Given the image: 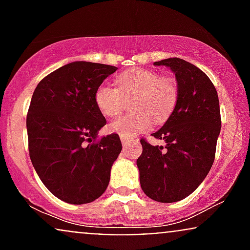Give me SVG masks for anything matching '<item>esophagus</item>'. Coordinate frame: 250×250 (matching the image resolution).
<instances>
[{
	"label": "esophagus",
	"instance_id": "34e87169",
	"mask_svg": "<svg viewBox=\"0 0 250 250\" xmlns=\"http://www.w3.org/2000/svg\"><path fill=\"white\" fill-rule=\"evenodd\" d=\"M130 140L131 139H129V137H127V136H121V142H122L123 146H127L128 142L130 141Z\"/></svg>",
	"mask_w": 250,
	"mask_h": 250
}]
</instances>
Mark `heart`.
<instances>
[{"mask_svg":"<svg viewBox=\"0 0 250 250\" xmlns=\"http://www.w3.org/2000/svg\"><path fill=\"white\" fill-rule=\"evenodd\" d=\"M116 87L101 84L95 91V103L103 115L114 117L122 113L131 101L133 113L114 120L109 125L113 133L133 136L148 130L155 123L170 116L177 102L179 91L175 83L161 77L157 71L135 68L116 79Z\"/></svg>","mask_w":250,"mask_h":250,"instance_id":"heart-1","label":"heart"}]
</instances>
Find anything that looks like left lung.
Here are the masks:
<instances>
[{
	"mask_svg": "<svg viewBox=\"0 0 250 250\" xmlns=\"http://www.w3.org/2000/svg\"><path fill=\"white\" fill-rule=\"evenodd\" d=\"M175 73L177 102L155 139L166 147L141 139L142 154L136 165L143 193L157 202L170 203L187 197L202 183L215 159L221 129L220 103L210 79L179 57L154 62Z\"/></svg>",
	"mask_w": 250,
	"mask_h": 250,
	"instance_id": "left-lung-1",
	"label": "left lung"
}]
</instances>
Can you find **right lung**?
Returning <instances> with one entry per match:
<instances>
[{
	"label": "right lung",
	"mask_w": 250,
	"mask_h": 250,
	"mask_svg": "<svg viewBox=\"0 0 250 250\" xmlns=\"http://www.w3.org/2000/svg\"><path fill=\"white\" fill-rule=\"evenodd\" d=\"M116 67L76 61L40 81L27 114L28 148L37 175L51 194L71 205L99 199L122 150L117 134L97 139L107 123L95 91Z\"/></svg>",
	"instance_id": "1"
}]
</instances>
